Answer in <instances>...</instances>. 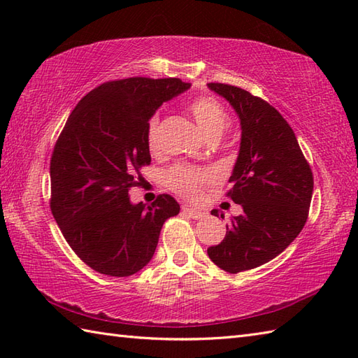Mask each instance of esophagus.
I'll return each instance as SVG.
<instances>
[{"label":"esophagus","mask_w":358,"mask_h":358,"mask_svg":"<svg viewBox=\"0 0 358 358\" xmlns=\"http://www.w3.org/2000/svg\"><path fill=\"white\" fill-rule=\"evenodd\" d=\"M183 214H186V215H189L191 218H194V220H199V218H201L203 217V212H200V210H195V209H192V208H189V206H183Z\"/></svg>","instance_id":"esophagus-1"}]
</instances>
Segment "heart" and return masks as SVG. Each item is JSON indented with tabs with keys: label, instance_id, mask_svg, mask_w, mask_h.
I'll return each mask as SVG.
<instances>
[{
	"label": "heart",
	"instance_id": "obj_1",
	"mask_svg": "<svg viewBox=\"0 0 358 358\" xmlns=\"http://www.w3.org/2000/svg\"><path fill=\"white\" fill-rule=\"evenodd\" d=\"M187 110L196 124L201 127L204 135L209 140H217L223 135L231 124V118L227 115L222 103L208 95H200L187 104ZM146 143L150 152H158L159 149V118L158 115L150 117L146 126ZM212 181V172L203 167L178 163L173 164L164 175L166 186L187 200H195L199 196L201 187Z\"/></svg>",
	"mask_w": 358,
	"mask_h": 358
}]
</instances>
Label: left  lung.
<instances>
[{"label": "left lung", "instance_id": "obj_1", "mask_svg": "<svg viewBox=\"0 0 358 358\" xmlns=\"http://www.w3.org/2000/svg\"><path fill=\"white\" fill-rule=\"evenodd\" d=\"M208 86L240 117V154L226 196L243 208V214L226 226L223 241L210 246L208 255L218 268L238 273L271 262L301 232L314 175L292 127L273 106L237 86ZM212 215L218 217V210Z\"/></svg>", "mask_w": 358, "mask_h": 358}]
</instances>
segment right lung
<instances>
[{
	"label": "right lung",
	"instance_id": "1",
	"mask_svg": "<svg viewBox=\"0 0 358 358\" xmlns=\"http://www.w3.org/2000/svg\"><path fill=\"white\" fill-rule=\"evenodd\" d=\"M191 87L180 78L106 81L83 96L50 158V210L66 241L89 268L129 277L154 257L159 231L180 204L162 194L132 204L129 191L150 164L149 118Z\"/></svg>",
	"mask_w": 358,
	"mask_h": 358
}]
</instances>
